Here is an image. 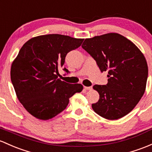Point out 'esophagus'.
Masks as SVG:
<instances>
[{"label": "esophagus", "mask_w": 152, "mask_h": 152, "mask_svg": "<svg viewBox=\"0 0 152 152\" xmlns=\"http://www.w3.org/2000/svg\"><path fill=\"white\" fill-rule=\"evenodd\" d=\"M84 88L86 90H88V91H91V90L93 89L92 86H89V87H87V86H85Z\"/></svg>", "instance_id": "esophagus-1"}]
</instances>
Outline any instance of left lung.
Listing matches in <instances>:
<instances>
[{
	"instance_id": "1",
	"label": "left lung",
	"mask_w": 152,
	"mask_h": 152,
	"mask_svg": "<svg viewBox=\"0 0 152 152\" xmlns=\"http://www.w3.org/2000/svg\"><path fill=\"white\" fill-rule=\"evenodd\" d=\"M82 48L96 61L101 72L108 71V83L94 86L99 94V100L92 104L94 112L112 120L128 115L146 89L148 66L143 53L117 33L86 39Z\"/></svg>"
}]
</instances>
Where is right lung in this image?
Listing matches in <instances>:
<instances>
[{"instance_id":"1","label":"right lung","mask_w":152,"mask_h":152,"mask_svg":"<svg viewBox=\"0 0 152 152\" xmlns=\"http://www.w3.org/2000/svg\"><path fill=\"white\" fill-rule=\"evenodd\" d=\"M83 39L58 34L31 38L21 48L11 68V80L18 99L32 116L49 120L67 107L69 98L82 91L81 84L58 78L65 57L81 45ZM63 70L69 73V70Z\"/></svg>"}]
</instances>
